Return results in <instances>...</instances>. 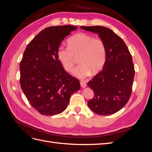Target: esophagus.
Here are the masks:
<instances>
[{"mask_svg": "<svg viewBox=\"0 0 152 152\" xmlns=\"http://www.w3.org/2000/svg\"><path fill=\"white\" fill-rule=\"evenodd\" d=\"M80 86H81L82 87H86L87 86L86 82V81H84V80H81L80 82Z\"/></svg>", "mask_w": 152, "mask_h": 152, "instance_id": "34e87169", "label": "esophagus"}]
</instances>
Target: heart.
I'll list each match as a JSON object with an SVG mask.
<instances>
[{"label":"heart","instance_id":"heart-1","mask_svg":"<svg viewBox=\"0 0 152 152\" xmlns=\"http://www.w3.org/2000/svg\"><path fill=\"white\" fill-rule=\"evenodd\" d=\"M57 57L63 68L71 72L74 68L76 58L80 64L73 75L85 78L93 73H98L103 68L107 59V48L104 41L93 35L80 33L68 40V47H59Z\"/></svg>","mask_w":152,"mask_h":152}]
</instances>
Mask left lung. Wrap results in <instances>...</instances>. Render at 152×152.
<instances>
[{"label": "left lung", "instance_id": "1", "mask_svg": "<svg viewBox=\"0 0 152 152\" xmlns=\"http://www.w3.org/2000/svg\"><path fill=\"white\" fill-rule=\"evenodd\" d=\"M80 28L98 34L107 48V59L102 70L87 83L94 91L93 98L87 104L99 115L116 113L127 104L132 93L135 70L131 54L124 40L107 27Z\"/></svg>", "mask_w": 152, "mask_h": 152}]
</instances>
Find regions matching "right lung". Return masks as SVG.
Returning a JSON list of instances; mask_svg holds the SVG:
<instances>
[{
	"instance_id": "obj_1",
	"label": "right lung",
	"mask_w": 152,
	"mask_h": 152,
	"mask_svg": "<svg viewBox=\"0 0 152 152\" xmlns=\"http://www.w3.org/2000/svg\"><path fill=\"white\" fill-rule=\"evenodd\" d=\"M77 26H50L27 45L20 61V86L30 104L40 114L61 113L71 95L80 89V82L63 68L57 57L63 40Z\"/></svg>"
}]
</instances>
